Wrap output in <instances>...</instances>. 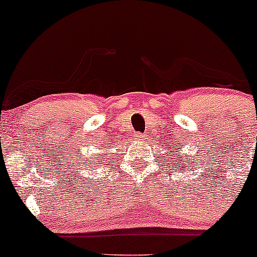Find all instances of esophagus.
<instances>
[{
	"mask_svg": "<svg viewBox=\"0 0 257 257\" xmlns=\"http://www.w3.org/2000/svg\"><path fill=\"white\" fill-rule=\"evenodd\" d=\"M137 137H138V138H140V140H145V134H141V133H138L137 134Z\"/></svg>",
	"mask_w": 257,
	"mask_h": 257,
	"instance_id": "34e87169",
	"label": "esophagus"
}]
</instances>
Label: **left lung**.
<instances>
[{
	"label": "left lung",
	"mask_w": 257,
	"mask_h": 257,
	"mask_svg": "<svg viewBox=\"0 0 257 257\" xmlns=\"http://www.w3.org/2000/svg\"><path fill=\"white\" fill-rule=\"evenodd\" d=\"M177 152H179V151H177ZM180 158H181V160H183V157H181V156H180ZM172 162H174V161H172ZM177 162H179V158H177ZM185 164H186V162H185ZM181 167H184L183 165H181Z\"/></svg>",
	"instance_id": "8db88e82"
}]
</instances>
